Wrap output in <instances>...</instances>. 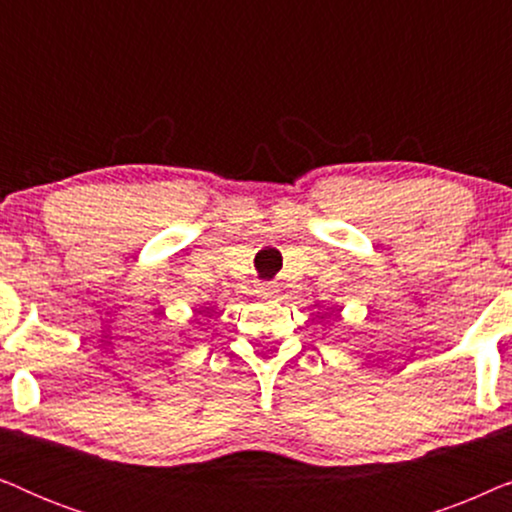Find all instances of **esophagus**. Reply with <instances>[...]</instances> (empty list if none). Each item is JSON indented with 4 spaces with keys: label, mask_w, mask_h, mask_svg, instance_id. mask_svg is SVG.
Listing matches in <instances>:
<instances>
[{
    "label": "esophagus",
    "mask_w": 512,
    "mask_h": 512,
    "mask_svg": "<svg viewBox=\"0 0 512 512\" xmlns=\"http://www.w3.org/2000/svg\"><path fill=\"white\" fill-rule=\"evenodd\" d=\"M258 293H261L263 298H272L277 293V286L272 284V282H265V284H261V289H258Z\"/></svg>",
    "instance_id": "esophagus-1"
}]
</instances>
